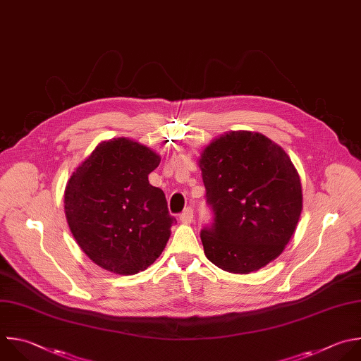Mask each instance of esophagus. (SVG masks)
Masks as SVG:
<instances>
[{
	"label": "esophagus",
	"mask_w": 361,
	"mask_h": 361,
	"mask_svg": "<svg viewBox=\"0 0 361 361\" xmlns=\"http://www.w3.org/2000/svg\"><path fill=\"white\" fill-rule=\"evenodd\" d=\"M192 219H194L192 208H191V207H187V208L181 212L180 221H181V222H185V224H190V222H192Z\"/></svg>",
	"instance_id": "1"
}]
</instances>
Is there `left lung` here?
I'll return each instance as SVG.
<instances>
[{
    "mask_svg": "<svg viewBox=\"0 0 361 361\" xmlns=\"http://www.w3.org/2000/svg\"><path fill=\"white\" fill-rule=\"evenodd\" d=\"M198 166L214 212L201 231L205 257L239 275L276 259L303 207L300 177L285 150L261 133L228 132L201 152Z\"/></svg>",
    "mask_w": 361,
    "mask_h": 361,
    "instance_id": "8db88e82",
    "label": "left lung"
}]
</instances>
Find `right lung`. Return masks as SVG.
Returning a JSON list of instances; mask_svg holds the SVG:
<instances>
[{
  "label": "right lung",
  "instance_id": "right-lung-1",
  "mask_svg": "<svg viewBox=\"0 0 361 361\" xmlns=\"http://www.w3.org/2000/svg\"><path fill=\"white\" fill-rule=\"evenodd\" d=\"M152 149L117 137L99 143L65 187V215L80 250L117 275L147 269L161 255L176 218L149 183L160 164Z\"/></svg>",
  "mask_w": 361,
  "mask_h": 361
}]
</instances>
